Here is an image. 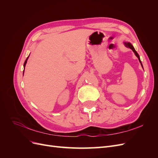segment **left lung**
<instances>
[{"mask_svg":"<svg viewBox=\"0 0 158 158\" xmlns=\"http://www.w3.org/2000/svg\"><path fill=\"white\" fill-rule=\"evenodd\" d=\"M124 45H125V46L126 47H128V48H130L131 49H132V51L135 52V55L137 56V58L138 59V60H139V62L140 63V64H141V66H142V69H143V65H142V62H141V60H140V56H139V55L138 54V52L136 51V50H135V49L134 48V47H133V45L131 44L130 42H127V41H124Z\"/></svg>","mask_w":158,"mask_h":158,"instance_id":"8db88e82","label":"left lung"}]
</instances>
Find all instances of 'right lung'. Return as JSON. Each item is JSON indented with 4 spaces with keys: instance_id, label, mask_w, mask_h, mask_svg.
<instances>
[{
    "instance_id": "1",
    "label": "right lung",
    "mask_w": 158,
    "mask_h": 158,
    "mask_svg": "<svg viewBox=\"0 0 158 158\" xmlns=\"http://www.w3.org/2000/svg\"><path fill=\"white\" fill-rule=\"evenodd\" d=\"M29 56H30V55H29V56H28L27 57L26 60H25V62H24V64H23V69H25V66H26V63H27V59H28V58H29ZM23 73H24V69H23Z\"/></svg>"
}]
</instances>
